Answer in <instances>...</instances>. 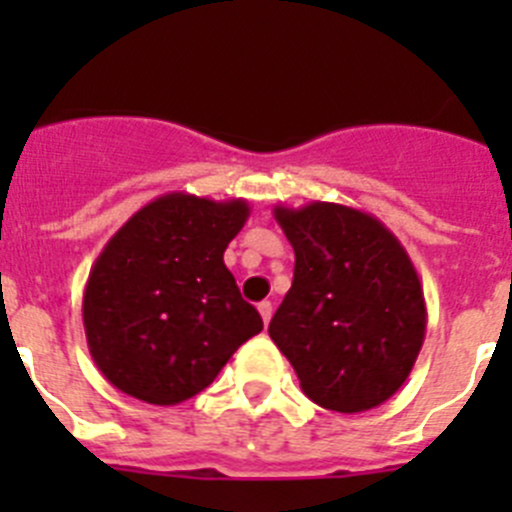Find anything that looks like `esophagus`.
I'll list each match as a JSON object with an SVG mask.
<instances>
[{
  "label": "esophagus",
  "instance_id": "obj_1",
  "mask_svg": "<svg viewBox=\"0 0 512 512\" xmlns=\"http://www.w3.org/2000/svg\"><path fill=\"white\" fill-rule=\"evenodd\" d=\"M259 312H261V318H264V323L269 325V320H271V312H274V305H271L269 300H266V302H259Z\"/></svg>",
  "mask_w": 512,
  "mask_h": 512
}]
</instances>
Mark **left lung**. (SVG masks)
I'll use <instances>...</instances> for the list:
<instances>
[{
	"instance_id": "left-lung-1",
	"label": "left lung",
	"mask_w": 512,
	"mask_h": 512,
	"mask_svg": "<svg viewBox=\"0 0 512 512\" xmlns=\"http://www.w3.org/2000/svg\"><path fill=\"white\" fill-rule=\"evenodd\" d=\"M295 279L269 323L315 405L364 413L413 372L425 338L423 284L382 220L336 202L274 207Z\"/></svg>"
}]
</instances>
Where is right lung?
<instances>
[{"label":"right lung","mask_w":512,"mask_h":512,"mask_svg":"<svg viewBox=\"0 0 512 512\" xmlns=\"http://www.w3.org/2000/svg\"><path fill=\"white\" fill-rule=\"evenodd\" d=\"M248 215L246 200L169 192L107 241L81 315L89 354L112 387L148 405H179L261 333L264 320L223 261Z\"/></svg>","instance_id":"obj_1"}]
</instances>
